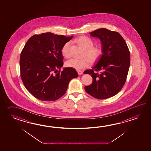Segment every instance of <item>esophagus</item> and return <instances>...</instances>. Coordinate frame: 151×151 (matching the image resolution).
<instances>
[{
  "mask_svg": "<svg viewBox=\"0 0 151 151\" xmlns=\"http://www.w3.org/2000/svg\"><path fill=\"white\" fill-rule=\"evenodd\" d=\"M77 72H78V73L79 75H81V74H83V72L82 71H81V70H78Z\"/></svg>",
  "mask_w": 151,
  "mask_h": 151,
  "instance_id": "obj_1",
  "label": "esophagus"
}]
</instances>
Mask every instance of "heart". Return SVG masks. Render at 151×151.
<instances>
[{
	"instance_id": "obj_1",
	"label": "heart",
	"mask_w": 151,
	"mask_h": 151,
	"mask_svg": "<svg viewBox=\"0 0 151 151\" xmlns=\"http://www.w3.org/2000/svg\"><path fill=\"white\" fill-rule=\"evenodd\" d=\"M77 44L80 45L85 50L84 57L85 58L81 59H71L66 61L65 65L69 68H73L76 70H81L90 66L91 60L92 63L97 61L103 54V49L100 46H94L93 40L86 36H81L76 40ZM71 42H67L61 48V53L66 58L71 56ZM88 57L89 58H87Z\"/></svg>"
}]
</instances>
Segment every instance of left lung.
Wrapping results in <instances>:
<instances>
[{
  "mask_svg": "<svg viewBox=\"0 0 151 151\" xmlns=\"http://www.w3.org/2000/svg\"><path fill=\"white\" fill-rule=\"evenodd\" d=\"M91 36L100 39L103 54L91 70L84 74L92 77L93 81L85 90L91 96L105 99L114 96L125 83L130 65V53L125 40L118 32L99 29Z\"/></svg>",
  "mask_w": 151,
  "mask_h": 151,
  "instance_id": "1",
  "label": "left lung"
}]
</instances>
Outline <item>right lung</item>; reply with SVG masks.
<instances>
[{
    "label": "right lung",
    "instance_id": "add662e5",
    "mask_svg": "<svg viewBox=\"0 0 151 151\" xmlns=\"http://www.w3.org/2000/svg\"><path fill=\"white\" fill-rule=\"evenodd\" d=\"M72 38L47 32L33 35L26 43L20 57V76L26 88L37 99H58L66 93L70 81L78 76L73 68L60 71L61 48Z\"/></svg>",
    "mask_w": 151,
    "mask_h": 151
}]
</instances>
